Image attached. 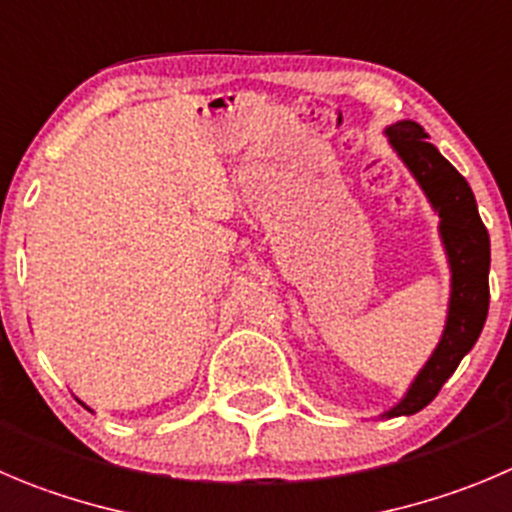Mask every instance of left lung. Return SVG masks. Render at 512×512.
<instances>
[{
  "instance_id": "left-lung-1",
  "label": "left lung",
  "mask_w": 512,
  "mask_h": 512,
  "mask_svg": "<svg viewBox=\"0 0 512 512\" xmlns=\"http://www.w3.org/2000/svg\"><path fill=\"white\" fill-rule=\"evenodd\" d=\"M384 133L440 216V238L445 243L452 274L442 339L405 397L382 415L402 417L415 415L430 405L483 332L490 306V236L467 180L452 168L450 160L442 158L435 145L427 143L430 135L422 125L399 120Z\"/></svg>"
}]
</instances>
